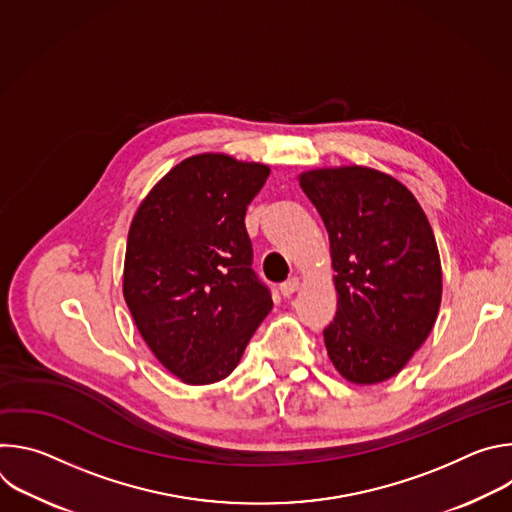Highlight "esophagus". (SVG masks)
I'll use <instances>...</instances> for the list:
<instances>
[{
	"label": "esophagus",
	"mask_w": 512,
	"mask_h": 512,
	"mask_svg": "<svg viewBox=\"0 0 512 512\" xmlns=\"http://www.w3.org/2000/svg\"><path fill=\"white\" fill-rule=\"evenodd\" d=\"M298 289H300V279L298 277H291V279H287L279 285V291H281L283 298H289L291 294H296Z\"/></svg>",
	"instance_id": "esophagus-1"
}]
</instances>
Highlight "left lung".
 <instances>
[{
    "instance_id": "1",
    "label": "left lung",
    "mask_w": 512,
    "mask_h": 512,
    "mask_svg": "<svg viewBox=\"0 0 512 512\" xmlns=\"http://www.w3.org/2000/svg\"><path fill=\"white\" fill-rule=\"evenodd\" d=\"M330 239L338 310L324 330L334 369L354 385L403 371L442 304V261L417 198L367 166L298 176Z\"/></svg>"
}]
</instances>
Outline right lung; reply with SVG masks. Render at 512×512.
Returning <instances> with one entry per match:
<instances>
[{
  "label": "right lung",
  "mask_w": 512,
  "mask_h": 512,
  "mask_svg": "<svg viewBox=\"0 0 512 512\" xmlns=\"http://www.w3.org/2000/svg\"><path fill=\"white\" fill-rule=\"evenodd\" d=\"M269 166L196 154L174 166L129 225L123 298L154 356L186 385L227 379L273 302L251 269L247 204Z\"/></svg>",
  "instance_id": "1"
}]
</instances>
